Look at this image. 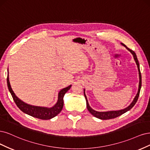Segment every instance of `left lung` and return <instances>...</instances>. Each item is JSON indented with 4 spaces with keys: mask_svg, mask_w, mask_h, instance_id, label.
<instances>
[{
    "mask_svg": "<svg viewBox=\"0 0 150 150\" xmlns=\"http://www.w3.org/2000/svg\"><path fill=\"white\" fill-rule=\"evenodd\" d=\"M121 44H122L123 46H124L126 49L130 52V53L133 55V58H134V60L136 62V64L137 65V68H138V74H139V85H138V92L137 94L135 96V97L134 98L132 102L130 103V105L129 106H128L127 107H126L124 109H122V110H112V111H107V112H97V111H96L93 109L91 108L90 107V106L88 103V101L87 100V98H86V96L85 95V89H84V95H85V97L86 99V107H87L88 110L89 111V112L94 117H95L96 118H99L100 120H109V119H112V118H117L119 116L123 115V113H126L128 111H129V110H131L133 107L134 105H135V103H137V101L139 97V92H140V90H141V87H142V75H141V73H140V70H139V62L137 59V55L132 50L129 49L128 47H127V46H125L123 43H121Z\"/></svg>",
    "mask_w": 150,
    "mask_h": 150,
    "instance_id": "left-lung-1",
    "label": "left lung"
}]
</instances>
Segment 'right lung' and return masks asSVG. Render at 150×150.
<instances>
[{"label":"right lung","mask_w":150,"mask_h":150,"mask_svg":"<svg viewBox=\"0 0 150 150\" xmlns=\"http://www.w3.org/2000/svg\"><path fill=\"white\" fill-rule=\"evenodd\" d=\"M7 81L8 90L11 93L12 98L18 108L22 111L23 113H25L28 115H30L33 117L39 118L41 120H50L55 117V116H57L61 112L63 107H64V96L65 94L67 92V91L69 90L71 86V85H70L69 86H67V87L62 89L59 91V94H58V100L57 103L53 107L48 108L45 107H38V106L29 105L22 101L14 93L13 91L11 88L10 81H9L8 74L7 76Z\"/></svg>","instance_id":"add662e5"}]
</instances>
